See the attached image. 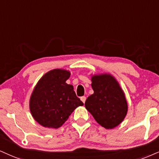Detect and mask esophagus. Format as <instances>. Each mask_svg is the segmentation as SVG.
<instances>
[{"mask_svg":"<svg viewBox=\"0 0 159 159\" xmlns=\"http://www.w3.org/2000/svg\"><path fill=\"white\" fill-rule=\"evenodd\" d=\"M80 99H81V101L83 102V103H85V102L86 100V97H80Z\"/></svg>","mask_w":159,"mask_h":159,"instance_id":"obj_1","label":"esophagus"}]
</instances>
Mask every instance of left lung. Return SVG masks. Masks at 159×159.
Returning <instances> with one entry per match:
<instances>
[{
    "mask_svg": "<svg viewBox=\"0 0 159 159\" xmlns=\"http://www.w3.org/2000/svg\"><path fill=\"white\" fill-rule=\"evenodd\" d=\"M93 93L86 99L85 108L95 120L106 129H113L121 123L127 113V102L123 90L110 74L91 76Z\"/></svg>",
    "mask_w": 159,
    "mask_h": 159,
    "instance_id": "1",
    "label": "left lung"
}]
</instances>
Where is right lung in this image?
<instances>
[{"instance_id": "obj_1", "label": "right lung", "mask_w": 159, "mask_h": 159, "mask_svg": "<svg viewBox=\"0 0 159 159\" xmlns=\"http://www.w3.org/2000/svg\"><path fill=\"white\" fill-rule=\"evenodd\" d=\"M70 72L53 69L45 74L33 90L29 109L34 120L48 128H59L83 102L76 97L72 85L66 83Z\"/></svg>"}]
</instances>
